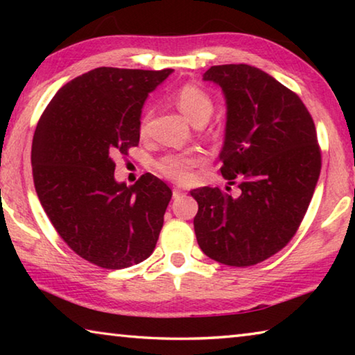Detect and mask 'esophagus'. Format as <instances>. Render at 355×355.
<instances>
[{"mask_svg":"<svg viewBox=\"0 0 355 355\" xmlns=\"http://www.w3.org/2000/svg\"><path fill=\"white\" fill-rule=\"evenodd\" d=\"M183 196H184V191H183V189L173 188V191H172V197H173V199H180V197H183Z\"/></svg>","mask_w":355,"mask_h":355,"instance_id":"34e87169","label":"esophagus"}]
</instances>
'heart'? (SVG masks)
<instances>
[{
	"label": "heart",
	"instance_id": "1",
	"mask_svg": "<svg viewBox=\"0 0 355 355\" xmlns=\"http://www.w3.org/2000/svg\"><path fill=\"white\" fill-rule=\"evenodd\" d=\"M177 105L186 117H188L192 123H207L208 119L213 114V100L209 97L207 91L197 84H184L175 94ZM150 110L144 112L141 119V133H144L147 128ZM205 158L200 152H183V153H169L158 159L156 163V171L167 180L177 183H186L189 182L192 177V169L202 164Z\"/></svg>",
	"mask_w": 355,
	"mask_h": 355
}]
</instances>
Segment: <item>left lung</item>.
<instances>
[{
	"label": "left lung",
	"mask_w": 355,
	"mask_h": 355,
	"mask_svg": "<svg viewBox=\"0 0 355 355\" xmlns=\"http://www.w3.org/2000/svg\"><path fill=\"white\" fill-rule=\"evenodd\" d=\"M203 80L225 95L220 172L241 192L191 191L199 203L196 238L213 260L252 266L284 249L307 213L321 172L316 128L302 100L260 69L213 65Z\"/></svg>",
	"instance_id": "obj_1"
}]
</instances>
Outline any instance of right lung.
Here are the masks:
<instances>
[{"label":"right lung","mask_w":355,"mask_h":355,"mask_svg":"<svg viewBox=\"0 0 355 355\" xmlns=\"http://www.w3.org/2000/svg\"><path fill=\"white\" fill-rule=\"evenodd\" d=\"M172 69L98 67L62 86L35 128L37 197L69 248L89 263L123 269L155 250L172 191L152 173L133 186L114 178V155L139 144L148 94Z\"/></svg>","instance_id":"add662e5"}]
</instances>
